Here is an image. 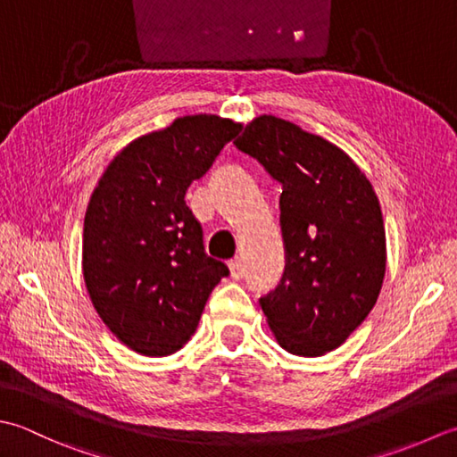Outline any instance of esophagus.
Listing matches in <instances>:
<instances>
[{"label": "esophagus", "instance_id": "1", "mask_svg": "<svg viewBox=\"0 0 457 457\" xmlns=\"http://www.w3.org/2000/svg\"><path fill=\"white\" fill-rule=\"evenodd\" d=\"M228 268H230V276L235 278V280H240V278L245 276V266H242V260H240V258L230 260Z\"/></svg>", "mask_w": 457, "mask_h": 457}]
</instances>
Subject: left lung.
I'll return each mask as SVG.
<instances>
[{
	"instance_id": "8db88e82",
	"label": "left lung",
	"mask_w": 457,
	"mask_h": 457,
	"mask_svg": "<svg viewBox=\"0 0 457 457\" xmlns=\"http://www.w3.org/2000/svg\"><path fill=\"white\" fill-rule=\"evenodd\" d=\"M235 145L282 185L286 268L260 305L280 345L300 357L337 349L365 321L383 287L386 237L372 185L328 139L258 116Z\"/></svg>"
}]
</instances>
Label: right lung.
I'll list each match as a JSON object with an SVG mask.
<instances>
[{
  "instance_id": "add662e5",
  "label": "right lung",
  "mask_w": 457,
  "mask_h": 457,
  "mask_svg": "<svg viewBox=\"0 0 457 457\" xmlns=\"http://www.w3.org/2000/svg\"><path fill=\"white\" fill-rule=\"evenodd\" d=\"M240 129L215 114L177 118L128 144L92 193L82 232L87 290L108 329L139 355L179 351L228 276L204 253L185 193Z\"/></svg>"
}]
</instances>
